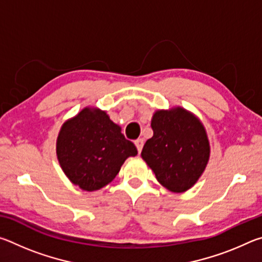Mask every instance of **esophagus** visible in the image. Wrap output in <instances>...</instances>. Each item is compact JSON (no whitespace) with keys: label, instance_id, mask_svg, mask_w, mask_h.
<instances>
[{"label":"esophagus","instance_id":"esophagus-1","mask_svg":"<svg viewBox=\"0 0 262 262\" xmlns=\"http://www.w3.org/2000/svg\"><path fill=\"white\" fill-rule=\"evenodd\" d=\"M143 144H144V142H143V140H142V139H137V140L135 141V145H136L137 151H139V154L142 151V148H143Z\"/></svg>","mask_w":262,"mask_h":262}]
</instances>
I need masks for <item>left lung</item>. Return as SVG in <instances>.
<instances>
[{"label":"left lung","mask_w":262,"mask_h":262,"mask_svg":"<svg viewBox=\"0 0 262 262\" xmlns=\"http://www.w3.org/2000/svg\"><path fill=\"white\" fill-rule=\"evenodd\" d=\"M154 136L145 142L141 156L159 184L181 193L196 183L209 159L206 129L196 117L177 107L157 111L151 120Z\"/></svg>","instance_id":"8db88e82"}]
</instances>
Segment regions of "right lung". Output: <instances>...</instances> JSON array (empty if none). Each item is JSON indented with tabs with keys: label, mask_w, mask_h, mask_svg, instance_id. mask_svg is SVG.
Masks as SVG:
<instances>
[{
	"label": "right lung",
	"mask_w": 262,
	"mask_h": 262,
	"mask_svg": "<svg viewBox=\"0 0 262 262\" xmlns=\"http://www.w3.org/2000/svg\"><path fill=\"white\" fill-rule=\"evenodd\" d=\"M56 154L69 180L92 192L111 183L137 149L104 111L86 107L63 123Z\"/></svg>",
	"instance_id": "add662e5"
}]
</instances>
